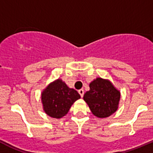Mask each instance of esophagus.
I'll return each mask as SVG.
<instances>
[{
  "label": "esophagus",
  "mask_w": 153,
  "mask_h": 153,
  "mask_svg": "<svg viewBox=\"0 0 153 153\" xmlns=\"http://www.w3.org/2000/svg\"><path fill=\"white\" fill-rule=\"evenodd\" d=\"M78 92H79V94L80 97H83V96H84V93H85L84 90H83V89H80V90H79Z\"/></svg>",
  "instance_id": "34e87169"
}]
</instances>
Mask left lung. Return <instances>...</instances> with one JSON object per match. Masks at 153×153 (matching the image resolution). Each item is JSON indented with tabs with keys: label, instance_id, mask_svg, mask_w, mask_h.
<instances>
[{
	"label": "left lung",
	"instance_id": "8db88e82",
	"mask_svg": "<svg viewBox=\"0 0 153 153\" xmlns=\"http://www.w3.org/2000/svg\"><path fill=\"white\" fill-rule=\"evenodd\" d=\"M89 87L90 91L84 94L83 99L94 116L106 118L116 111L120 100V92L111 82L97 78L90 83Z\"/></svg>",
	"mask_w": 153,
	"mask_h": 153
}]
</instances>
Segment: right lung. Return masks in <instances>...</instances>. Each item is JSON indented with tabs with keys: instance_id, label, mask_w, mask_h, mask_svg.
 <instances>
[{
	"instance_id": "obj_1",
	"label": "right lung",
	"mask_w": 153,
	"mask_h": 153,
	"mask_svg": "<svg viewBox=\"0 0 153 153\" xmlns=\"http://www.w3.org/2000/svg\"><path fill=\"white\" fill-rule=\"evenodd\" d=\"M42 102L46 114L59 119L65 116L80 95L73 88H69L64 82L57 79L48 85L42 93Z\"/></svg>"
}]
</instances>
